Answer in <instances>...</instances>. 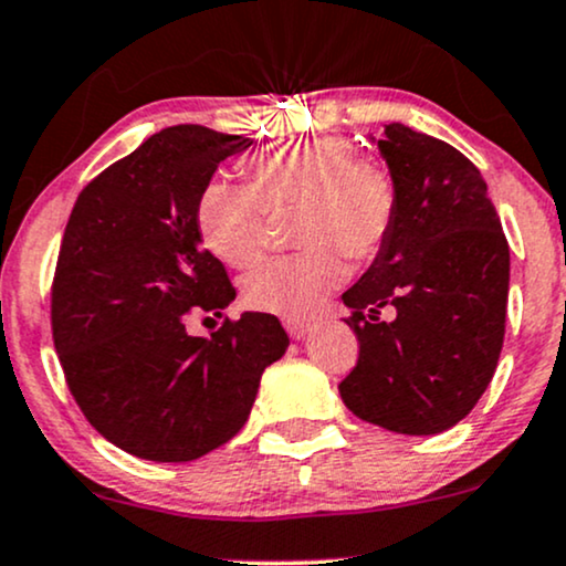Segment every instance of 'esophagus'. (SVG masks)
<instances>
[{"mask_svg": "<svg viewBox=\"0 0 566 566\" xmlns=\"http://www.w3.org/2000/svg\"><path fill=\"white\" fill-rule=\"evenodd\" d=\"M284 326H287L292 339H305L311 332V324H305V322H284Z\"/></svg>", "mask_w": 566, "mask_h": 566, "instance_id": "1", "label": "esophagus"}]
</instances>
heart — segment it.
Wrapping results in <instances>:
<instances>
[{"instance_id":"obj_1","label":"heart","mask_w":566,"mask_h":566,"mask_svg":"<svg viewBox=\"0 0 566 566\" xmlns=\"http://www.w3.org/2000/svg\"><path fill=\"white\" fill-rule=\"evenodd\" d=\"M253 187L213 179L197 197V229L223 263L261 261L274 216L301 213L303 253L265 263L244 282L250 308L303 322L345 279V255L379 253L395 221V181L382 163L360 158L339 136H322L263 155L250 168Z\"/></svg>"}]
</instances>
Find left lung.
<instances>
[{
  "instance_id": "1",
  "label": "left lung",
  "mask_w": 566,
  "mask_h": 566,
  "mask_svg": "<svg viewBox=\"0 0 566 566\" xmlns=\"http://www.w3.org/2000/svg\"><path fill=\"white\" fill-rule=\"evenodd\" d=\"M374 142L395 181V221L343 292L360 353L339 395L369 424L438 434L472 411L499 366L509 242L485 179L459 149L403 124Z\"/></svg>"
}]
</instances>
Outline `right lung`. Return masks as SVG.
<instances>
[{
    "instance_id": "obj_1",
    "label": "right lung",
    "mask_w": 566,
    "mask_h": 566,
    "mask_svg": "<svg viewBox=\"0 0 566 566\" xmlns=\"http://www.w3.org/2000/svg\"><path fill=\"white\" fill-rule=\"evenodd\" d=\"M250 145L197 124L163 128L86 184L67 218L54 350L88 424L136 459L181 464L229 442L265 366L287 353L271 313L244 311L210 337L184 326L189 308L234 301L195 213L218 163Z\"/></svg>"
}]
</instances>
